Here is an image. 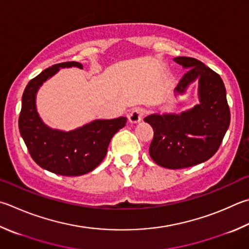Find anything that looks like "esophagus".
<instances>
[{
  "mask_svg": "<svg viewBox=\"0 0 249 249\" xmlns=\"http://www.w3.org/2000/svg\"><path fill=\"white\" fill-rule=\"evenodd\" d=\"M142 115H143L142 110H140V109L133 110L132 112L129 113V115H128L129 123L130 124H138L139 122L142 120Z\"/></svg>",
  "mask_w": 249,
  "mask_h": 249,
  "instance_id": "1",
  "label": "esophagus"
}]
</instances>
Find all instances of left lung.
Wrapping results in <instances>:
<instances>
[{"instance_id":"8db88e82","label":"left lung","mask_w":249,"mask_h":249,"mask_svg":"<svg viewBox=\"0 0 249 249\" xmlns=\"http://www.w3.org/2000/svg\"><path fill=\"white\" fill-rule=\"evenodd\" d=\"M174 61L188 70L174 89V97L183 96L197 81L199 103L178 114L155 113L143 119L153 129L149 148L151 159L172 170L209 160L218 151L231 120L220 76L196 58L178 56Z\"/></svg>"}]
</instances>
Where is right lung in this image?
Masks as SVG:
<instances>
[{
	"label": "right lung",
	"mask_w": 249,
	"mask_h": 249,
	"mask_svg": "<svg viewBox=\"0 0 249 249\" xmlns=\"http://www.w3.org/2000/svg\"><path fill=\"white\" fill-rule=\"evenodd\" d=\"M83 70L77 62L55 64L41 71L26 86L19 114L20 136L31 158L42 169L63 176L87 174L101 163L114 134L123 128L127 119L93 120L75 129L52 128L44 123L37 110V93L43 83L60 69Z\"/></svg>",
	"instance_id": "add662e5"
}]
</instances>
